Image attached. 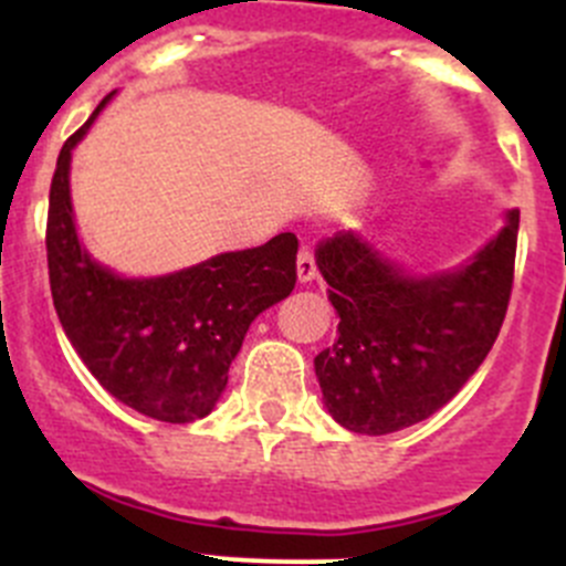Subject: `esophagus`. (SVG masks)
<instances>
[{
    "mask_svg": "<svg viewBox=\"0 0 566 566\" xmlns=\"http://www.w3.org/2000/svg\"><path fill=\"white\" fill-rule=\"evenodd\" d=\"M295 273H298V282L306 284L317 276V265H315V254L310 249L298 251V260H295Z\"/></svg>",
    "mask_w": 566,
    "mask_h": 566,
    "instance_id": "obj_1",
    "label": "esophagus"
}]
</instances>
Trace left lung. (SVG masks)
Returning a JSON list of instances; mask_svg holds the SVG:
<instances>
[{
    "label": "left lung",
    "instance_id": "1",
    "mask_svg": "<svg viewBox=\"0 0 566 566\" xmlns=\"http://www.w3.org/2000/svg\"><path fill=\"white\" fill-rule=\"evenodd\" d=\"M521 210L452 268L416 273L378 238L336 232L315 260L336 310V342L315 356L325 410L361 436L430 419L488 358L512 293Z\"/></svg>",
    "mask_w": 566,
    "mask_h": 566
}]
</instances>
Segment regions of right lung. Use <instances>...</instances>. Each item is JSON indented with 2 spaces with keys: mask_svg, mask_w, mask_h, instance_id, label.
Returning <instances> with one entry per match:
<instances>
[{
  "mask_svg": "<svg viewBox=\"0 0 566 566\" xmlns=\"http://www.w3.org/2000/svg\"><path fill=\"white\" fill-rule=\"evenodd\" d=\"M114 95L56 158L45 230L51 295L65 336L114 399L150 419L186 424L216 408L254 317L293 293L298 238L282 232L262 247L161 276H123L95 260L78 235L71 161Z\"/></svg>",
  "mask_w": 566,
  "mask_h": 566,
  "instance_id": "1",
  "label": "right lung"
}]
</instances>
